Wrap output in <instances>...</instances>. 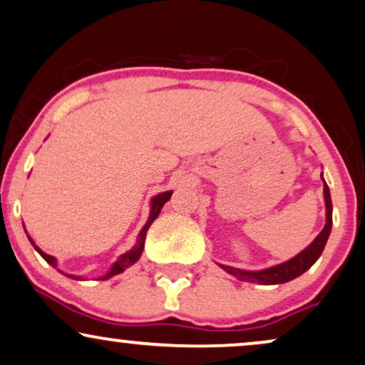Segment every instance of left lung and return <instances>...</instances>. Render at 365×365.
<instances>
[{
	"label": "left lung",
	"mask_w": 365,
	"mask_h": 365,
	"mask_svg": "<svg viewBox=\"0 0 365 365\" xmlns=\"http://www.w3.org/2000/svg\"><path fill=\"white\" fill-rule=\"evenodd\" d=\"M322 180H324V198H325V227L322 229V232L313 239L310 246L303 249L299 255H297L292 259L281 262V264L266 267V269L259 271H249V269H239V267H232L227 264H220L217 262L219 267H222L225 273L236 276L237 279L247 281V283H257V284H283L288 283L294 278H298L299 274H303L305 271L310 269V267L315 264L318 257L324 252L325 244L329 241L330 230H331V198H330V190L329 185L325 183L324 173H322Z\"/></svg>",
	"instance_id": "1"
}]
</instances>
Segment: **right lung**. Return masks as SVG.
Wrapping results in <instances>:
<instances>
[{
    "label": "right lung",
    "mask_w": 365,
    "mask_h": 365,
    "mask_svg": "<svg viewBox=\"0 0 365 365\" xmlns=\"http://www.w3.org/2000/svg\"><path fill=\"white\" fill-rule=\"evenodd\" d=\"M172 193H173V190L161 192V193H158V195H155L153 198H151V202H150V217H148V220H146V224L143 225V229L140 230V234H138V241H136V244H135V246H133L131 249H129L128 252H124V255L119 256L118 259L113 262V266L109 267L108 273H106L104 276H101L99 279L104 281V279L113 278V276L123 273L124 269H128L129 266H133L138 259H140L141 255H143V249H145L146 232H148L150 225L153 224V220L156 219V217H158V214L161 212V207H163V205L167 204V202L170 200V197H172ZM29 239H30V237H29ZM30 242L34 244V247L36 249V251H38V255H40L41 257H43V259L47 261L50 266L57 267V259H55L53 256L45 255V252L41 251V249H40L38 246H36V244H35L34 241H31V239H30ZM57 269H58V267H57ZM58 271H60V269H58ZM60 273H62V271H60ZM63 274H66V273H63ZM66 276H68V278H72V279H77V281L84 279V278H82V276H76V274H66Z\"/></svg>",
    "instance_id": "add662e5"
}]
</instances>
